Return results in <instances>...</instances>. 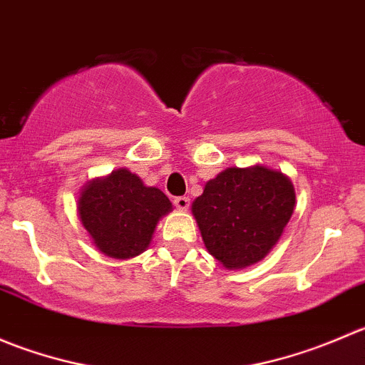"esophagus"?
I'll return each mask as SVG.
<instances>
[{"label": "esophagus", "instance_id": "obj_1", "mask_svg": "<svg viewBox=\"0 0 365 365\" xmlns=\"http://www.w3.org/2000/svg\"><path fill=\"white\" fill-rule=\"evenodd\" d=\"M175 206L178 210H187L190 206V200L185 196H180V197H175Z\"/></svg>", "mask_w": 365, "mask_h": 365}]
</instances>
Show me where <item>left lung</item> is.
Instances as JSON below:
<instances>
[{"instance_id": "obj_1", "label": "left lung", "mask_w": 365, "mask_h": 365, "mask_svg": "<svg viewBox=\"0 0 365 365\" xmlns=\"http://www.w3.org/2000/svg\"><path fill=\"white\" fill-rule=\"evenodd\" d=\"M295 203L292 180L256 164L220 171L205 183L190 210L206 251L227 270H242L277 245Z\"/></svg>"}]
</instances>
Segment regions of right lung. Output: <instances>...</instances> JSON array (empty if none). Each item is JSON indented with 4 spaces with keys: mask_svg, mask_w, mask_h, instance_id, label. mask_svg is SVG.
Returning <instances> with one entry per match:
<instances>
[{
    "mask_svg": "<svg viewBox=\"0 0 365 365\" xmlns=\"http://www.w3.org/2000/svg\"><path fill=\"white\" fill-rule=\"evenodd\" d=\"M171 201L157 187L143 183L127 168L93 178L81 189L77 215L91 244L114 259H130L145 252Z\"/></svg>",
    "mask_w": 365,
    "mask_h": 365,
    "instance_id": "1",
    "label": "right lung"
}]
</instances>
